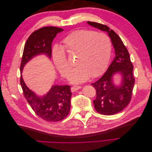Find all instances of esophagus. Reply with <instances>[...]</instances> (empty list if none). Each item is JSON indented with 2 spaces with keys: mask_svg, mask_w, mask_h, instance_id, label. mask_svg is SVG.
Here are the masks:
<instances>
[{
  "mask_svg": "<svg viewBox=\"0 0 152 152\" xmlns=\"http://www.w3.org/2000/svg\"><path fill=\"white\" fill-rule=\"evenodd\" d=\"M80 88H82L80 86H72L71 87V91H72V92H75V91H76L77 90L80 89Z\"/></svg>",
  "mask_w": 152,
  "mask_h": 152,
  "instance_id": "esophagus-1",
  "label": "esophagus"
}]
</instances>
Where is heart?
Segmentation results:
<instances>
[{
  "label": "heart",
  "mask_w": 152,
  "mask_h": 152,
  "mask_svg": "<svg viewBox=\"0 0 152 152\" xmlns=\"http://www.w3.org/2000/svg\"><path fill=\"white\" fill-rule=\"evenodd\" d=\"M61 48L56 47L53 54V61L58 71L67 77L71 70L65 52L68 55L76 54L75 64L70 75L73 84L84 82L89 77L99 76L109 61L112 43L107 35L87 30L71 32L62 40Z\"/></svg>",
  "instance_id": "b5f03b06"
}]
</instances>
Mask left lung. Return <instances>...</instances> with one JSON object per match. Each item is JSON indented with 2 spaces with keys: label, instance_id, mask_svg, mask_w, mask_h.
I'll return each instance as SVG.
<instances>
[{
  "label": "left lung",
  "instance_id": "left-lung-1",
  "mask_svg": "<svg viewBox=\"0 0 152 152\" xmlns=\"http://www.w3.org/2000/svg\"><path fill=\"white\" fill-rule=\"evenodd\" d=\"M87 23L107 31L115 49V56L107 72L98 80L91 84L96 91V98L93 101L94 108L100 114L112 115L121 112L130 102L135 82L133 65L127 48L115 32L105 25L91 21ZM116 72H121L123 77L118 86L112 81V77Z\"/></svg>",
  "mask_w": 152,
  "mask_h": 152
}]
</instances>
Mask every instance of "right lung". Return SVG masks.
I'll return each mask as SVG.
<instances>
[{
    "label": "right lung",
    "instance_id": "right-lung-1",
    "mask_svg": "<svg viewBox=\"0 0 152 152\" xmlns=\"http://www.w3.org/2000/svg\"><path fill=\"white\" fill-rule=\"evenodd\" d=\"M62 31V28L57 27L45 26L34 31L25 45L20 66L21 72L26 64L35 56L45 54L50 58L53 40ZM20 84L25 99L39 117L48 122L60 121L66 117L71 106L70 86H53L46 94L39 97L28 88L21 75Z\"/></svg>",
    "mask_w": 152,
    "mask_h": 152
}]
</instances>
